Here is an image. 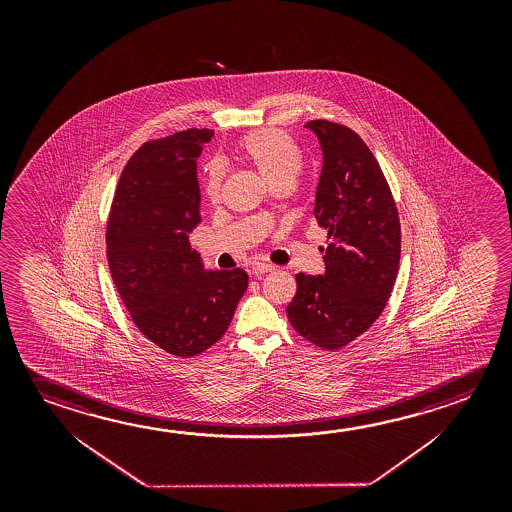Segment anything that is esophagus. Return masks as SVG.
<instances>
[{
  "mask_svg": "<svg viewBox=\"0 0 512 512\" xmlns=\"http://www.w3.org/2000/svg\"><path fill=\"white\" fill-rule=\"evenodd\" d=\"M275 269V266H271L268 262H255L252 266V275L255 277H260V275H266V273H271Z\"/></svg>",
  "mask_w": 512,
  "mask_h": 512,
  "instance_id": "34e87169",
  "label": "esophagus"
}]
</instances>
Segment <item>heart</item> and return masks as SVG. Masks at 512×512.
Instances as JSON below:
<instances>
[{
    "label": "heart",
    "instance_id": "obj_1",
    "mask_svg": "<svg viewBox=\"0 0 512 512\" xmlns=\"http://www.w3.org/2000/svg\"><path fill=\"white\" fill-rule=\"evenodd\" d=\"M237 155L248 166H252L260 178L269 185L289 184L293 185L296 176L300 175L303 168V155L300 146L284 132L278 130H260L246 135L237 144ZM223 173L218 164H210L205 169V194L210 202H216L219 198Z\"/></svg>",
    "mask_w": 512,
    "mask_h": 512
}]
</instances>
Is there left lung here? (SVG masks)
Masks as SVG:
<instances>
[{
	"label": "left lung",
	"mask_w": 512,
	"mask_h": 512,
	"mask_svg": "<svg viewBox=\"0 0 512 512\" xmlns=\"http://www.w3.org/2000/svg\"><path fill=\"white\" fill-rule=\"evenodd\" d=\"M323 151L314 216L328 232L325 273L296 275L287 305L294 330L325 350H339L382 314L400 264V218L386 176L348 126L309 121Z\"/></svg>",
	"instance_id": "obj_1"
}]
</instances>
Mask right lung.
<instances>
[{"instance_id":"add662e5","label":"right lung","mask_w":512,"mask_h":512,"mask_svg":"<svg viewBox=\"0 0 512 512\" xmlns=\"http://www.w3.org/2000/svg\"><path fill=\"white\" fill-rule=\"evenodd\" d=\"M214 132L189 128L144 143L119 178L107 223V260L119 296L144 337L176 357L218 343L248 275L207 271L191 250L200 223L196 159Z\"/></svg>"}]
</instances>
